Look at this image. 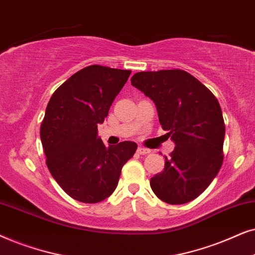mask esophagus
Returning <instances> with one entry per match:
<instances>
[{"label": "esophagus", "mask_w": 255, "mask_h": 255, "mask_svg": "<svg viewBox=\"0 0 255 255\" xmlns=\"http://www.w3.org/2000/svg\"><path fill=\"white\" fill-rule=\"evenodd\" d=\"M137 152L140 155H147V154H149V152H150V149L144 148V147H138L137 148Z\"/></svg>", "instance_id": "1"}]
</instances>
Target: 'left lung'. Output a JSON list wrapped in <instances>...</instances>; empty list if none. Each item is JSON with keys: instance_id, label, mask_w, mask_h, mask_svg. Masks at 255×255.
Instances as JSON below:
<instances>
[{"instance_id": "left-lung-1", "label": "left lung", "mask_w": 255, "mask_h": 255, "mask_svg": "<svg viewBox=\"0 0 255 255\" xmlns=\"http://www.w3.org/2000/svg\"><path fill=\"white\" fill-rule=\"evenodd\" d=\"M131 85L155 103L162 128L175 142L164 170L150 179L168 204H185L211 184L223 164L225 124L217 98L183 70L137 72Z\"/></svg>"}]
</instances>
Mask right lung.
Instances as JSON below:
<instances>
[{"label": "right lung", "instance_id": "add662e5", "mask_svg": "<svg viewBox=\"0 0 255 255\" xmlns=\"http://www.w3.org/2000/svg\"><path fill=\"white\" fill-rule=\"evenodd\" d=\"M131 71L91 65L78 71L54 91L40 125L46 165L64 191L76 201L99 203L117 188L122 167L133 157L131 141L106 147L98 125Z\"/></svg>", "mask_w": 255, "mask_h": 255}]
</instances>
